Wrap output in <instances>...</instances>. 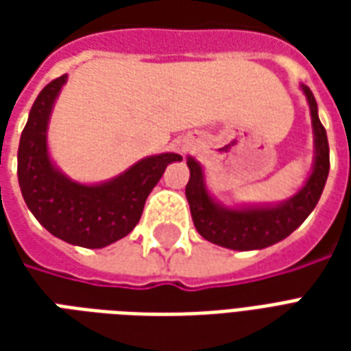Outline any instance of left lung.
Returning a JSON list of instances; mask_svg holds the SVG:
<instances>
[{
	"mask_svg": "<svg viewBox=\"0 0 351 351\" xmlns=\"http://www.w3.org/2000/svg\"><path fill=\"white\" fill-rule=\"evenodd\" d=\"M308 101L312 133H314V160L308 178L301 190L280 203L259 205H223L214 197L206 186L205 169L195 158L188 156L190 180L186 184V199L190 203L193 226L205 241L229 250H263L267 246L284 241L293 233L317 201L329 175V143L327 133L317 116V103L308 86H299Z\"/></svg>",
	"mask_w": 351,
	"mask_h": 351,
	"instance_id": "8db88e82",
	"label": "left lung"
}]
</instances>
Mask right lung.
Segmentation results:
<instances>
[{
    "instance_id": "obj_1",
    "label": "right lung",
    "mask_w": 351,
    "mask_h": 351,
    "mask_svg": "<svg viewBox=\"0 0 351 351\" xmlns=\"http://www.w3.org/2000/svg\"><path fill=\"white\" fill-rule=\"evenodd\" d=\"M67 75L52 80L37 95L19 146L22 197L49 233L82 248H105L130 235L141 220L146 197L169 163L182 156H146L103 182L73 180L50 158L49 123Z\"/></svg>"
}]
</instances>
